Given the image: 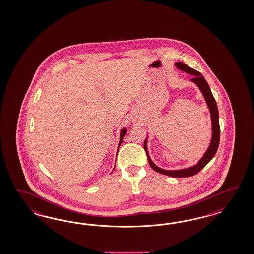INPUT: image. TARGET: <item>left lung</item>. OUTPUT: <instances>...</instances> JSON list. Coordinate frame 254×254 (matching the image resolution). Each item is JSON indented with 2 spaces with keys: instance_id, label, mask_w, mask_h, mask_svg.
I'll use <instances>...</instances> for the list:
<instances>
[{
  "instance_id": "8db88e82",
  "label": "left lung",
  "mask_w": 254,
  "mask_h": 254,
  "mask_svg": "<svg viewBox=\"0 0 254 254\" xmlns=\"http://www.w3.org/2000/svg\"><path fill=\"white\" fill-rule=\"evenodd\" d=\"M175 66L178 69L185 71L188 74H191L192 78L190 80L193 84L197 85V87L199 88L200 91L202 93L204 99L206 100V103L208 105V111L210 114V119H211V127H212V134H211V139H210V143L208 146L206 153L202 156V158L200 159L197 164H195L194 166L186 168V169H176V170H168V169H160L159 167H157L154 162L152 161L150 154L147 149V139L148 136L144 140V150L146 152L147 157H148V162L151 166V168L155 170L158 173H161L164 175H167L169 177L174 178H185L191 177L195 175L196 173H198L201 169H203L208 162L210 161L216 152L218 150L219 143H220V124H219V112H218V107H217V103L216 100L213 98V95L210 90V87L208 85L207 81L205 80L204 76L200 73L199 71L192 69L190 67H188L186 64L183 62H175Z\"/></svg>"
}]
</instances>
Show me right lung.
Masks as SVG:
<instances>
[{
    "mask_svg": "<svg viewBox=\"0 0 254 254\" xmlns=\"http://www.w3.org/2000/svg\"><path fill=\"white\" fill-rule=\"evenodd\" d=\"M126 133H127V128L123 127L121 131H120V140H119V144H118V148L117 149H119V147L121 145V143L123 141L124 136L126 135ZM117 152H118V150H117Z\"/></svg>",
    "mask_w": 254,
    "mask_h": 254,
    "instance_id": "add662e5",
    "label": "right lung"
}]
</instances>
